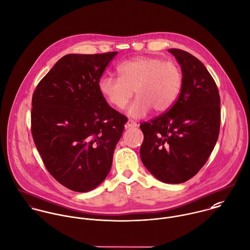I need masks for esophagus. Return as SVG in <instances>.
Masks as SVG:
<instances>
[{
    "label": "esophagus",
    "mask_w": 250,
    "mask_h": 250,
    "mask_svg": "<svg viewBox=\"0 0 250 250\" xmlns=\"http://www.w3.org/2000/svg\"><path fill=\"white\" fill-rule=\"evenodd\" d=\"M137 124L131 120H128L125 124V128H129V127H136Z\"/></svg>",
    "instance_id": "esophagus-1"
}]
</instances>
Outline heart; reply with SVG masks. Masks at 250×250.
<instances>
[{"label": "heart", "mask_w": 250, "mask_h": 250, "mask_svg": "<svg viewBox=\"0 0 250 250\" xmlns=\"http://www.w3.org/2000/svg\"><path fill=\"white\" fill-rule=\"evenodd\" d=\"M117 72L119 78L102 76L99 80L100 95L114 107L124 109L135 91L138 97L127 111L134 119L146 116L151 108L157 113L168 111L183 86L180 66L157 57H137L124 62Z\"/></svg>", "instance_id": "b5f03b06"}]
</instances>
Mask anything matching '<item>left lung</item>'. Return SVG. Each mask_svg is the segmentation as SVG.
<instances>
[{"mask_svg":"<svg viewBox=\"0 0 250 250\" xmlns=\"http://www.w3.org/2000/svg\"><path fill=\"white\" fill-rule=\"evenodd\" d=\"M181 65L183 86L172 108L142 123L140 156L150 174L165 184H182L207 162L220 127V98L216 84L197 58L168 49Z\"/></svg>","mask_w":250,"mask_h":250,"instance_id":"8db88e82","label":"left lung"}]
</instances>
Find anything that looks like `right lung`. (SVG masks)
I'll use <instances>...</instances> for the list:
<instances>
[{
  "label": "right lung",
  "instance_id": "right-lung-1",
  "mask_svg": "<svg viewBox=\"0 0 250 250\" xmlns=\"http://www.w3.org/2000/svg\"><path fill=\"white\" fill-rule=\"evenodd\" d=\"M117 53L65 55L33 95L36 147L51 175L73 191L88 192L105 180L127 122L108 105L98 87Z\"/></svg>",
  "mask_w": 250,
  "mask_h": 250
}]
</instances>
